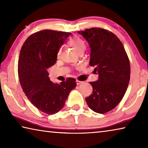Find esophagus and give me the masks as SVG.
Segmentation results:
<instances>
[{"instance_id":"esophagus-1","label":"esophagus","mask_w":148,"mask_h":148,"mask_svg":"<svg viewBox=\"0 0 148 148\" xmlns=\"http://www.w3.org/2000/svg\"><path fill=\"white\" fill-rule=\"evenodd\" d=\"M82 83H83V82L79 81V80H76V84H77V85H79V84H81Z\"/></svg>"}]
</instances>
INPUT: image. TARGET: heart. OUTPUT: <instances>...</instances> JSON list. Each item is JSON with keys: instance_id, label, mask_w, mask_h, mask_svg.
<instances>
[{"instance_id": "1", "label": "heart", "mask_w": 148, "mask_h": 148, "mask_svg": "<svg viewBox=\"0 0 148 148\" xmlns=\"http://www.w3.org/2000/svg\"><path fill=\"white\" fill-rule=\"evenodd\" d=\"M69 44L70 46L73 47L79 53H83L86 48V44L83 39L79 38L78 36H74L69 40ZM62 53L61 49H59L57 52V56L60 57Z\"/></svg>"}]
</instances>
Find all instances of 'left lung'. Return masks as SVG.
I'll list each match as a JSON object with an SVG mask.
<instances>
[{"instance_id":"1","label":"left lung","mask_w":148,"mask_h":148,"mask_svg":"<svg viewBox=\"0 0 148 148\" xmlns=\"http://www.w3.org/2000/svg\"><path fill=\"white\" fill-rule=\"evenodd\" d=\"M77 33L88 42L89 65L99 74L97 81L90 82L92 93L86 101L92 111L106 113L119 103L127 91L131 74L129 59L122 42L112 32L95 27Z\"/></svg>"}]
</instances>
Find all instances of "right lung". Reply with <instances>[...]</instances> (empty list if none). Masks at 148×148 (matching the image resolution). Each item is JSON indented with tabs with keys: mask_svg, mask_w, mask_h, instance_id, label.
<instances>
[{
	"mask_svg": "<svg viewBox=\"0 0 148 148\" xmlns=\"http://www.w3.org/2000/svg\"><path fill=\"white\" fill-rule=\"evenodd\" d=\"M71 32L43 30L28 37L20 51L18 76L22 89L31 103L51 115L60 111L76 87V79L59 84L50 81L47 69L56 64L57 52Z\"/></svg>",
	"mask_w": 148,
	"mask_h": 148,
	"instance_id": "1",
	"label": "right lung"
}]
</instances>
